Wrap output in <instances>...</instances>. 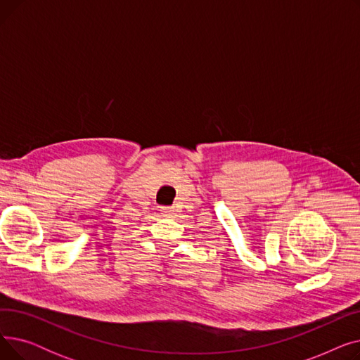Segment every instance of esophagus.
Segmentation results:
<instances>
[{
    "label": "esophagus",
    "instance_id": "esophagus-1",
    "mask_svg": "<svg viewBox=\"0 0 360 360\" xmlns=\"http://www.w3.org/2000/svg\"><path fill=\"white\" fill-rule=\"evenodd\" d=\"M172 210H169V209H163V214H166V216H172Z\"/></svg>",
    "mask_w": 360,
    "mask_h": 360
}]
</instances>
